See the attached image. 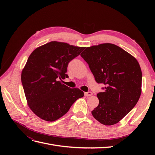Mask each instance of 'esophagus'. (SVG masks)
<instances>
[{"instance_id":"esophagus-1","label":"esophagus","mask_w":155,"mask_h":155,"mask_svg":"<svg viewBox=\"0 0 155 155\" xmlns=\"http://www.w3.org/2000/svg\"><path fill=\"white\" fill-rule=\"evenodd\" d=\"M83 91H85V95L86 96H90L91 95V92H89L88 91H86L85 89H83Z\"/></svg>"}]
</instances>
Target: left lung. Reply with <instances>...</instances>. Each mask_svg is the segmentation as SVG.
<instances>
[{"instance_id":"left-lung-1","label":"left lung","mask_w":155,"mask_h":155,"mask_svg":"<svg viewBox=\"0 0 155 155\" xmlns=\"http://www.w3.org/2000/svg\"><path fill=\"white\" fill-rule=\"evenodd\" d=\"M78 50L67 43L51 41L36 48L28 59L21 81L28 105L40 118L57 120L83 97V91L63 81L68 78L69 62L80 54Z\"/></svg>"}]
</instances>
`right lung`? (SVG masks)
Segmentation results:
<instances>
[{
	"mask_svg": "<svg viewBox=\"0 0 155 155\" xmlns=\"http://www.w3.org/2000/svg\"><path fill=\"white\" fill-rule=\"evenodd\" d=\"M88 63L103 91L97 94L99 105L92 111L105 125L118 123L137 104L142 92V74L134 57L110 43L92 46L81 55Z\"/></svg>",
	"mask_w": 155,
	"mask_h": 155,
	"instance_id": "1",
	"label": "right lung"
}]
</instances>
